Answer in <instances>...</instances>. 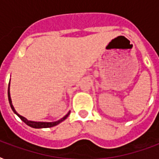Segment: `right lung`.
Returning a JSON list of instances; mask_svg holds the SVG:
<instances>
[{
	"mask_svg": "<svg viewBox=\"0 0 159 159\" xmlns=\"http://www.w3.org/2000/svg\"><path fill=\"white\" fill-rule=\"evenodd\" d=\"M10 81H11V80H10ZM8 100H9V103H10V106H11V109H12V111H13L14 113L16 114V116H18L21 120L24 121L27 125L30 126V127L34 129L50 128V127H53V126L57 125L60 124L63 120H65L67 118V116H69V114H70V111H68L67 115L63 116L62 119H60V120H58L57 121H53V122H41V121L29 120L28 119H26L25 117L20 116V114H19L16 110H15V108H14L13 105H12V101H11V93H10V83H9V86H8Z\"/></svg>",
	"mask_w": 159,
	"mask_h": 159,
	"instance_id": "add662e5",
	"label": "right lung"
}]
</instances>
